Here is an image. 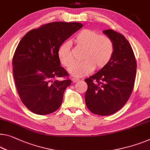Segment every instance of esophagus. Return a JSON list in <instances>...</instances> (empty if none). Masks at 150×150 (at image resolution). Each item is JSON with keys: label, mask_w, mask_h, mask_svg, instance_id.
<instances>
[{"label": "esophagus", "mask_w": 150, "mask_h": 150, "mask_svg": "<svg viewBox=\"0 0 150 150\" xmlns=\"http://www.w3.org/2000/svg\"><path fill=\"white\" fill-rule=\"evenodd\" d=\"M79 79H77V78H72V81L73 83H76L77 81H79Z\"/></svg>", "instance_id": "obj_1"}]
</instances>
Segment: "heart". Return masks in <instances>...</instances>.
I'll use <instances>...</instances> for the list:
<instances>
[{"label":"heart","instance_id":"obj_1","mask_svg":"<svg viewBox=\"0 0 150 150\" xmlns=\"http://www.w3.org/2000/svg\"><path fill=\"white\" fill-rule=\"evenodd\" d=\"M74 42L76 45L83 48L81 59L74 61L71 52V43L66 41L62 43L58 50V57L62 65L69 67L70 74L76 77H81L88 75L93 69L99 70L106 67L112 58L114 44L110 38L100 35L96 31L89 30H81L75 35Z\"/></svg>","mask_w":150,"mask_h":150}]
</instances>
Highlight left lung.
Listing matches in <instances>:
<instances>
[{
    "label": "left lung",
    "instance_id": "obj_1",
    "mask_svg": "<svg viewBox=\"0 0 150 150\" xmlns=\"http://www.w3.org/2000/svg\"><path fill=\"white\" fill-rule=\"evenodd\" d=\"M103 33L114 44L110 62L85 81L88 84L85 100L91 112L108 116L122 108L133 89L137 62L133 49L124 35L112 30Z\"/></svg>",
    "mask_w": 150,
    "mask_h": 150
}]
</instances>
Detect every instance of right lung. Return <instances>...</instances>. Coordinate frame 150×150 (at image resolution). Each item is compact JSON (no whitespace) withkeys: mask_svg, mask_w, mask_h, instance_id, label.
Returning a JSON list of instances; mask_svg holds the SVG:
<instances>
[{"mask_svg":"<svg viewBox=\"0 0 150 150\" xmlns=\"http://www.w3.org/2000/svg\"><path fill=\"white\" fill-rule=\"evenodd\" d=\"M82 27L77 22H52L30 30L19 42L13 58V77L22 102L32 112L48 115L61 106L71 80L61 66L58 50Z\"/></svg>","mask_w":150,"mask_h":150,"instance_id":"add662e5","label":"right lung"}]
</instances>
